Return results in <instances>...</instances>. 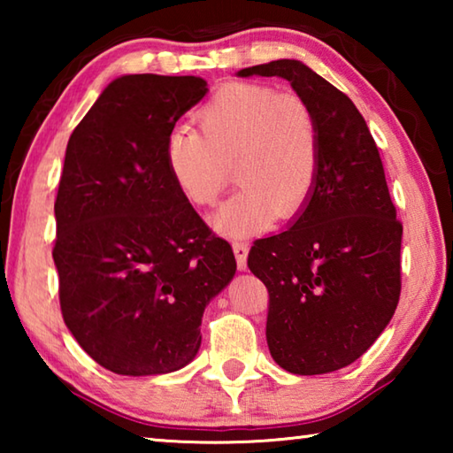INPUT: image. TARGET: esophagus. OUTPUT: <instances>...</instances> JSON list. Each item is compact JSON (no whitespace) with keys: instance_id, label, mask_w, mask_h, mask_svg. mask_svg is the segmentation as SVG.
Masks as SVG:
<instances>
[{"instance_id":"34e87169","label":"esophagus","mask_w":453,"mask_h":453,"mask_svg":"<svg viewBox=\"0 0 453 453\" xmlns=\"http://www.w3.org/2000/svg\"><path fill=\"white\" fill-rule=\"evenodd\" d=\"M248 243L245 242H235L234 243V254H235V262H237V270L245 272L248 270Z\"/></svg>"}]
</instances>
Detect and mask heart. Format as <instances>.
<instances>
[{
	"label": "heart",
	"instance_id": "b5f03b06",
	"mask_svg": "<svg viewBox=\"0 0 453 453\" xmlns=\"http://www.w3.org/2000/svg\"><path fill=\"white\" fill-rule=\"evenodd\" d=\"M202 134H167L165 164L180 194L196 208L216 203L234 178L240 189L213 213L221 234L242 237L275 216H296L319 172V127L302 96L265 83L219 88L197 111Z\"/></svg>",
	"mask_w": 453,
	"mask_h": 453
}]
</instances>
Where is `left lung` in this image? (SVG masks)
<instances>
[{
    "instance_id": "obj_1",
    "label": "left lung",
    "mask_w": 453,
    "mask_h": 453,
    "mask_svg": "<svg viewBox=\"0 0 453 453\" xmlns=\"http://www.w3.org/2000/svg\"><path fill=\"white\" fill-rule=\"evenodd\" d=\"M291 83L316 113L319 172L281 234L257 240L248 265L270 294L265 337L289 373L342 370L370 349L402 289V224L365 119L354 102L297 59L245 67Z\"/></svg>"
}]
</instances>
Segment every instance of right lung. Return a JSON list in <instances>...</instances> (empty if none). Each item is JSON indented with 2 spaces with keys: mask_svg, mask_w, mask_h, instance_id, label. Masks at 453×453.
Here are the masks:
<instances>
[{
  "mask_svg": "<svg viewBox=\"0 0 453 453\" xmlns=\"http://www.w3.org/2000/svg\"><path fill=\"white\" fill-rule=\"evenodd\" d=\"M208 94L196 75H121L67 142L56 197L61 316L105 370H181L205 305L235 275L232 245L203 224L165 164L175 121Z\"/></svg>",
  "mask_w": 453,
  "mask_h": 453,
  "instance_id": "obj_1",
  "label": "right lung"
}]
</instances>
